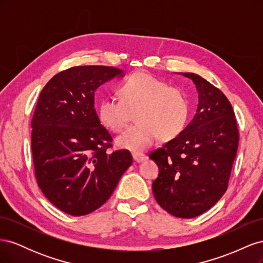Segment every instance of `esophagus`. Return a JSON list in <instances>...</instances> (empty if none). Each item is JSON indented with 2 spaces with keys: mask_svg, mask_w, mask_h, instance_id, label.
I'll return each instance as SVG.
<instances>
[{
  "mask_svg": "<svg viewBox=\"0 0 263 263\" xmlns=\"http://www.w3.org/2000/svg\"><path fill=\"white\" fill-rule=\"evenodd\" d=\"M133 159L135 162L139 163V162H142L146 160V156L144 154H133Z\"/></svg>",
  "mask_w": 263,
  "mask_h": 263,
  "instance_id": "obj_1",
  "label": "esophagus"
}]
</instances>
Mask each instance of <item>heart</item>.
<instances>
[{"mask_svg": "<svg viewBox=\"0 0 263 263\" xmlns=\"http://www.w3.org/2000/svg\"><path fill=\"white\" fill-rule=\"evenodd\" d=\"M117 95L119 100L105 98L100 101L98 116L105 128L119 133L134 114L137 124L116 138L118 148L139 154L153 145L156 138L170 141L184 130L190 104L186 94L179 87L151 74L136 72L118 84Z\"/></svg>", "mask_w": 263, "mask_h": 263, "instance_id": "b5f03b06", "label": "heart"}]
</instances>
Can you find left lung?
<instances>
[{"mask_svg":"<svg viewBox=\"0 0 263 263\" xmlns=\"http://www.w3.org/2000/svg\"><path fill=\"white\" fill-rule=\"evenodd\" d=\"M196 114L177 138L153 151L159 166L153 183L156 201L180 218H193L216 204L228 186L239 134L232 104L216 86L195 73Z\"/></svg>","mask_w":263,"mask_h":263,"instance_id":"left-lung-1","label":"left lung"}]
</instances>
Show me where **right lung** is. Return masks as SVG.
I'll return each instance as SVG.
<instances>
[{"label": "right lung", "mask_w": 263, "mask_h": 263, "mask_svg": "<svg viewBox=\"0 0 263 263\" xmlns=\"http://www.w3.org/2000/svg\"><path fill=\"white\" fill-rule=\"evenodd\" d=\"M124 76L114 67H73L39 95L31 119L35 176L44 195L72 216L101 208L133 163L128 150L108 153L113 139L94 108L98 87Z\"/></svg>", "instance_id": "1"}]
</instances>
